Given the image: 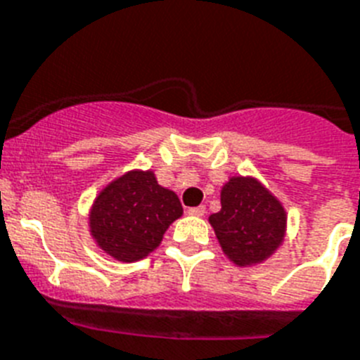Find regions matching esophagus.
<instances>
[{"label": "esophagus", "mask_w": 360, "mask_h": 360, "mask_svg": "<svg viewBox=\"0 0 360 360\" xmlns=\"http://www.w3.org/2000/svg\"><path fill=\"white\" fill-rule=\"evenodd\" d=\"M188 214L190 216H203V214H205V207H203V205L192 207V209H188Z\"/></svg>", "instance_id": "obj_1"}]
</instances>
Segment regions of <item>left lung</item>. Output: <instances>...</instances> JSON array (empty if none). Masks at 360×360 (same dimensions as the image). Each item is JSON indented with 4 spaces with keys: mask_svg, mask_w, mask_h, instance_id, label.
<instances>
[{
    "mask_svg": "<svg viewBox=\"0 0 360 360\" xmlns=\"http://www.w3.org/2000/svg\"><path fill=\"white\" fill-rule=\"evenodd\" d=\"M221 209L209 216L224 255L246 268L268 261L286 236L281 200L253 175H231L221 186Z\"/></svg>",
    "mask_w": 360,
    "mask_h": 360,
    "instance_id": "left-lung-1",
    "label": "left lung"
}]
</instances>
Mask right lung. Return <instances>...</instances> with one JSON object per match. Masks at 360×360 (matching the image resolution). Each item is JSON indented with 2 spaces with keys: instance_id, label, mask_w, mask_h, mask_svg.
<instances>
[{
  "instance_id": "add662e5",
  "label": "right lung",
  "mask_w": 360,
  "mask_h": 360,
  "mask_svg": "<svg viewBox=\"0 0 360 360\" xmlns=\"http://www.w3.org/2000/svg\"><path fill=\"white\" fill-rule=\"evenodd\" d=\"M181 216L179 198L157 183L153 170H129L96 194L89 231L103 253L120 262H136L160 246Z\"/></svg>"
}]
</instances>
